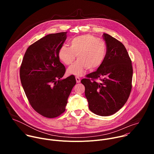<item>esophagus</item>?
<instances>
[{"label":"esophagus","instance_id":"obj_1","mask_svg":"<svg viewBox=\"0 0 154 154\" xmlns=\"http://www.w3.org/2000/svg\"><path fill=\"white\" fill-rule=\"evenodd\" d=\"M75 80H76L77 83H80V79L78 76L75 77Z\"/></svg>","mask_w":154,"mask_h":154}]
</instances>
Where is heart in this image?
<instances>
[{
  "label": "heart",
  "instance_id": "b5f03b06",
  "mask_svg": "<svg viewBox=\"0 0 154 154\" xmlns=\"http://www.w3.org/2000/svg\"><path fill=\"white\" fill-rule=\"evenodd\" d=\"M69 46L62 45L58 51V58L66 65L71 64L68 68L70 74L82 75L86 69L93 70L103 63L106 55L105 42L90 34L76 36L69 41Z\"/></svg>",
  "mask_w": 154,
  "mask_h": 154
}]
</instances>
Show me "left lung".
Returning <instances> with one entry per match:
<instances>
[{"label": "left lung", "instance_id": "8db88e82", "mask_svg": "<svg viewBox=\"0 0 154 154\" xmlns=\"http://www.w3.org/2000/svg\"><path fill=\"white\" fill-rule=\"evenodd\" d=\"M103 38L106 46L105 59L96 71L87 75L81 83L85 88L89 109L97 115L107 116L126 103L132 86L133 68L123 44L106 33Z\"/></svg>", "mask_w": 154, "mask_h": 154}]
</instances>
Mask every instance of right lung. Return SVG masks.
<instances>
[{"label": "right lung", "instance_id": "add662e5", "mask_svg": "<svg viewBox=\"0 0 154 154\" xmlns=\"http://www.w3.org/2000/svg\"><path fill=\"white\" fill-rule=\"evenodd\" d=\"M67 32L49 34L27 49L20 68V79L29 102L35 110L48 118L66 109L68 97L76 83L74 75L62 79L66 68L58 51Z\"/></svg>", "mask_w": 154, "mask_h": 154}]
</instances>
